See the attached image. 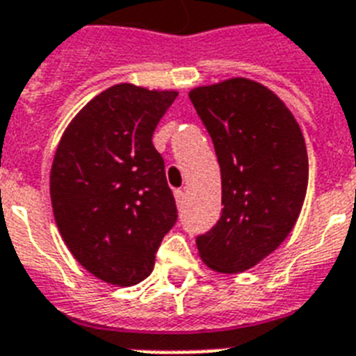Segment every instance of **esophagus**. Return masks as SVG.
Here are the masks:
<instances>
[{"label":"esophagus","mask_w":356,"mask_h":356,"mask_svg":"<svg viewBox=\"0 0 356 356\" xmlns=\"http://www.w3.org/2000/svg\"><path fill=\"white\" fill-rule=\"evenodd\" d=\"M173 197H175V203H177V207L181 208L184 204L186 193H184V190H181V188H179V190H175V192H173Z\"/></svg>","instance_id":"obj_1"}]
</instances>
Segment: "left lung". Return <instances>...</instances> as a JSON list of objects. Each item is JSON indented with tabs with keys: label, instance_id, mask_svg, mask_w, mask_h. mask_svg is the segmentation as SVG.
Wrapping results in <instances>:
<instances>
[{
	"label": "left lung",
	"instance_id": "left-lung-1",
	"mask_svg": "<svg viewBox=\"0 0 356 356\" xmlns=\"http://www.w3.org/2000/svg\"><path fill=\"white\" fill-rule=\"evenodd\" d=\"M221 168V218L195 239L216 273L238 274L274 252L296 225L309 181L305 140L276 95L248 78L190 91Z\"/></svg>",
	"mask_w": 356,
	"mask_h": 356
}]
</instances>
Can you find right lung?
<instances>
[{
    "label": "right lung",
    "mask_w": 356,
    "mask_h": 356,
    "mask_svg": "<svg viewBox=\"0 0 356 356\" xmlns=\"http://www.w3.org/2000/svg\"><path fill=\"white\" fill-rule=\"evenodd\" d=\"M177 91L117 83L80 109L63 131L51 203L63 241L86 270L131 287L152 274L177 221L164 161L152 143Z\"/></svg>",
    "instance_id": "right-lung-1"
}]
</instances>
